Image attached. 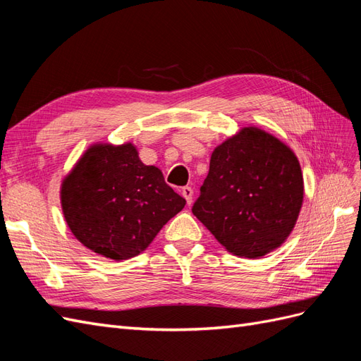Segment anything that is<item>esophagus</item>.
<instances>
[{
    "label": "esophagus",
    "instance_id": "obj_1",
    "mask_svg": "<svg viewBox=\"0 0 361 361\" xmlns=\"http://www.w3.org/2000/svg\"><path fill=\"white\" fill-rule=\"evenodd\" d=\"M180 194L183 195V197H185V200H187V203L188 204H191L192 203V188L191 187H183L182 190H180Z\"/></svg>",
    "mask_w": 361,
    "mask_h": 361
}]
</instances>
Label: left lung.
Returning <instances> with one entry per match:
<instances>
[{"instance_id": "obj_1", "label": "left lung", "mask_w": 361, "mask_h": 361, "mask_svg": "<svg viewBox=\"0 0 361 361\" xmlns=\"http://www.w3.org/2000/svg\"><path fill=\"white\" fill-rule=\"evenodd\" d=\"M302 197L298 158L274 135L248 126L212 152L192 214L228 253L256 259L286 241Z\"/></svg>"}]
</instances>
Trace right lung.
<instances>
[{"mask_svg":"<svg viewBox=\"0 0 361 361\" xmlns=\"http://www.w3.org/2000/svg\"><path fill=\"white\" fill-rule=\"evenodd\" d=\"M61 207L72 233L94 253L125 260L145 251L185 199L162 171L145 166L134 145H94L61 183Z\"/></svg>","mask_w":361,"mask_h":361,"instance_id":"add662e5","label":"right lung"}]
</instances>
